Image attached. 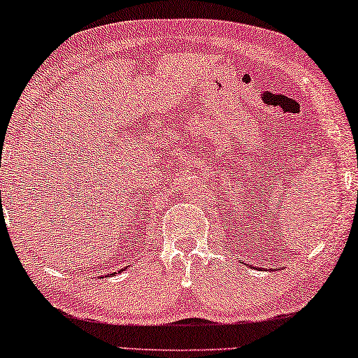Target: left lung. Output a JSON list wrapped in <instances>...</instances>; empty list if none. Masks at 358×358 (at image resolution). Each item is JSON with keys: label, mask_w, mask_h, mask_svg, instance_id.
Instances as JSON below:
<instances>
[{"label": "left lung", "mask_w": 358, "mask_h": 358, "mask_svg": "<svg viewBox=\"0 0 358 358\" xmlns=\"http://www.w3.org/2000/svg\"><path fill=\"white\" fill-rule=\"evenodd\" d=\"M251 268H252V266H251Z\"/></svg>", "instance_id": "8db88e82"}]
</instances>
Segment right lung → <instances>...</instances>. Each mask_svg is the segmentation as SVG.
<instances>
[{
    "label": "right lung",
    "instance_id": "add662e5",
    "mask_svg": "<svg viewBox=\"0 0 358 358\" xmlns=\"http://www.w3.org/2000/svg\"><path fill=\"white\" fill-rule=\"evenodd\" d=\"M120 271H124V269H120ZM120 271H119V273H120ZM112 274H117V273H112Z\"/></svg>",
    "mask_w": 358,
    "mask_h": 358
}]
</instances>
